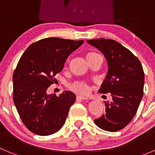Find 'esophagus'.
<instances>
[{
	"instance_id": "34e87169",
	"label": "esophagus",
	"mask_w": 155,
	"mask_h": 155,
	"mask_svg": "<svg viewBox=\"0 0 155 155\" xmlns=\"http://www.w3.org/2000/svg\"><path fill=\"white\" fill-rule=\"evenodd\" d=\"M76 99H77V101H80V100L87 99V98H85V97H83V96H80V95H77Z\"/></svg>"
}]
</instances>
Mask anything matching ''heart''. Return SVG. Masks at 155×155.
Masks as SVG:
<instances>
[{
  "mask_svg": "<svg viewBox=\"0 0 155 155\" xmlns=\"http://www.w3.org/2000/svg\"><path fill=\"white\" fill-rule=\"evenodd\" d=\"M98 55V53H94V52H91V53H88L87 55V57H92V56ZM70 88H71L72 91H74V92L78 93V94H87L91 91V87L87 83L84 81H74L73 82L72 84H70Z\"/></svg>",
  "mask_w": 155,
  "mask_h": 155,
  "instance_id": "b5f03b06",
  "label": "heart"
}]
</instances>
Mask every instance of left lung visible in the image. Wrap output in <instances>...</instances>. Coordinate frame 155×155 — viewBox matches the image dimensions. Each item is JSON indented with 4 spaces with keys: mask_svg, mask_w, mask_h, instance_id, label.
<instances>
[{
    "mask_svg": "<svg viewBox=\"0 0 155 155\" xmlns=\"http://www.w3.org/2000/svg\"><path fill=\"white\" fill-rule=\"evenodd\" d=\"M105 56L108 63L107 75L100 93H111L113 101L105 102V113L94 120L99 128L116 132L130 124L137 113L143 94L144 73L137 57L113 39L87 40Z\"/></svg>",
    "mask_w": 155,
    "mask_h": 155,
    "instance_id": "left-lung-1",
    "label": "left lung"
}]
</instances>
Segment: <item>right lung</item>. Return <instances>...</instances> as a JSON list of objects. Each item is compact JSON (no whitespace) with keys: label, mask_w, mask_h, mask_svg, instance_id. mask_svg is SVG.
Listing matches in <instances>:
<instances>
[{"label":"right lung","mask_w":155,"mask_h":155,"mask_svg":"<svg viewBox=\"0 0 155 155\" xmlns=\"http://www.w3.org/2000/svg\"><path fill=\"white\" fill-rule=\"evenodd\" d=\"M83 42L46 38L30 45L19 60L13 74V100L21 121L31 132L48 136L64 126L76 96L70 91L59 96L46 91L67 58Z\"/></svg>","instance_id":"1"}]
</instances>
